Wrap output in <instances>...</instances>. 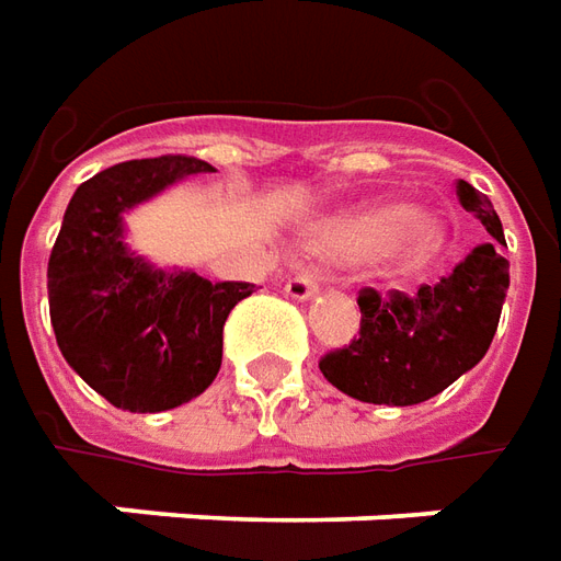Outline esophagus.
Masks as SVG:
<instances>
[{
    "mask_svg": "<svg viewBox=\"0 0 561 561\" xmlns=\"http://www.w3.org/2000/svg\"><path fill=\"white\" fill-rule=\"evenodd\" d=\"M284 293H287L289 299H296V301L311 299V296H317V280H313V277H308V274H299V277L287 280Z\"/></svg>",
    "mask_w": 561,
    "mask_h": 561,
    "instance_id": "34e87169",
    "label": "esophagus"
}]
</instances>
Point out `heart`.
<instances>
[{
    "label": "heart",
    "mask_w": 561,
    "mask_h": 561,
    "mask_svg": "<svg viewBox=\"0 0 561 561\" xmlns=\"http://www.w3.org/2000/svg\"><path fill=\"white\" fill-rule=\"evenodd\" d=\"M447 220L408 198H368L313 226V250L332 260H365L383 250L399 272H416L447 248Z\"/></svg>",
    "instance_id": "b5f03b06"
}]
</instances>
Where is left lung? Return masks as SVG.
<instances>
[{
	"instance_id": "1",
	"label": "left lung",
	"mask_w": 561,
	"mask_h": 561,
	"mask_svg": "<svg viewBox=\"0 0 561 561\" xmlns=\"http://www.w3.org/2000/svg\"><path fill=\"white\" fill-rule=\"evenodd\" d=\"M456 196L486 226L490 241L438 284H423L411 296L359 293V337L320 359L323 377L344 396L389 408L420 404L471 371L490 351L511 287V265L502 256L504 229L490 198L468 181H459Z\"/></svg>"
}]
</instances>
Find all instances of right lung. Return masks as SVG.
<instances>
[{"mask_svg":"<svg viewBox=\"0 0 561 561\" xmlns=\"http://www.w3.org/2000/svg\"><path fill=\"white\" fill-rule=\"evenodd\" d=\"M196 157L117 162L71 196L47 262L50 323L66 363L114 408L172 411L214 383L224 323L253 284L160 268L126 244V214L190 174Z\"/></svg>","mask_w":561,"mask_h":561,"instance_id":"right-lung-1","label":"right lung"}]
</instances>
